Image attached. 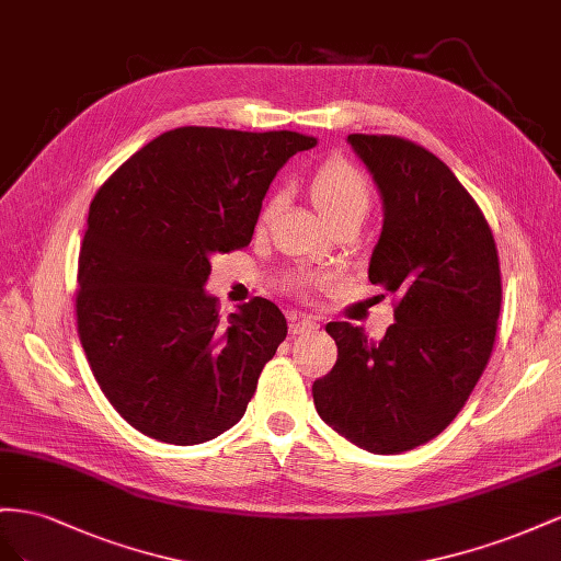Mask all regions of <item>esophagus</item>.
<instances>
[{
    "mask_svg": "<svg viewBox=\"0 0 561 561\" xmlns=\"http://www.w3.org/2000/svg\"><path fill=\"white\" fill-rule=\"evenodd\" d=\"M289 329H291L294 335H298V333H314L319 329V324L314 322V319H308V317H294Z\"/></svg>",
    "mask_w": 561,
    "mask_h": 561,
    "instance_id": "34e87169",
    "label": "esophagus"
}]
</instances>
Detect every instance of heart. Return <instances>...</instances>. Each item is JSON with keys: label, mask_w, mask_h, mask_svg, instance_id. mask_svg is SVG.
Wrapping results in <instances>:
<instances>
[{"label": "heart", "mask_w": 561, "mask_h": 561, "mask_svg": "<svg viewBox=\"0 0 561 561\" xmlns=\"http://www.w3.org/2000/svg\"><path fill=\"white\" fill-rule=\"evenodd\" d=\"M312 199L319 206L331 222L347 218V216H362L369 211L371 206V183L366 179V173L352 164L345 157H331L327 162L319 167L312 175ZM282 195H272L267 204L263 206L261 222L270 220L279 209ZM317 275L312 272H298L289 279V289L298 296H308V291L317 284Z\"/></svg>", "instance_id": "1"}]
</instances>
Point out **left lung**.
Here are the masks:
<instances>
[{
    "label": "left lung",
    "mask_w": 561,
    "mask_h": 561,
    "mask_svg": "<svg viewBox=\"0 0 561 561\" xmlns=\"http://www.w3.org/2000/svg\"><path fill=\"white\" fill-rule=\"evenodd\" d=\"M347 140L386 209L369 279L394 296V324L380 343L327 324L339 359L312 397L329 427L388 456L435 439L466 407L499 329L501 263L482 209L439 157L399 136Z\"/></svg>",
    "instance_id": "obj_1"
}]
</instances>
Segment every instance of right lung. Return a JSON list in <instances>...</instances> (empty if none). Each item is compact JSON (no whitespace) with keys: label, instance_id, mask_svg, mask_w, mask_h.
<instances>
[{"label":"right lung","instance_id":"right-lung-1","mask_svg":"<svg viewBox=\"0 0 561 561\" xmlns=\"http://www.w3.org/2000/svg\"><path fill=\"white\" fill-rule=\"evenodd\" d=\"M314 142L181 126L95 192L79 249L77 331L107 402L142 435L202 444L244 415L286 319L259 296L222 319L204 294L209 259L249 247L272 179Z\"/></svg>","mask_w":561,"mask_h":561}]
</instances>
